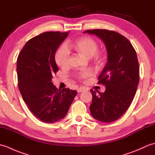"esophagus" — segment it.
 <instances>
[{"instance_id":"esophagus-1","label":"esophagus","mask_w":155,"mask_h":155,"mask_svg":"<svg viewBox=\"0 0 155 155\" xmlns=\"http://www.w3.org/2000/svg\"><path fill=\"white\" fill-rule=\"evenodd\" d=\"M85 91V89L84 88H82V87H80V88H78V89H77V92L78 93H82V92H83V91Z\"/></svg>"}]
</instances>
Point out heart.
<instances>
[{"label":"heart","instance_id":"b5f03b06","mask_svg":"<svg viewBox=\"0 0 155 155\" xmlns=\"http://www.w3.org/2000/svg\"><path fill=\"white\" fill-rule=\"evenodd\" d=\"M72 47L78 53H79L87 58L93 59L94 63L97 65H101L103 62V57L98 52V44L93 38L88 37H82L76 41L72 44ZM71 52L67 46L63 45L58 48L55 54L56 63L61 68L67 67L70 59ZM92 74L90 70L83 71L78 75L79 78H86Z\"/></svg>","mask_w":155,"mask_h":155}]
</instances>
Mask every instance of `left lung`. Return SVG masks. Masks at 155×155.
<instances>
[{
	"instance_id": "1",
	"label": "left lung",
	"mask_w": 155,
	"mask_h": 155,
	"mask_svg": "<svg viewBox=\"0 0 155 155\" xmlns=\"http://www.w3.org/2000/svg\"><path fill=\"white\" fill-rule=\"evenodd\" d=\"M83 33L94 35L103 42L107 62L98 77L104 93L91 90V115L103 123L117 120L132 103L139 82V65L136 51L127 38L114 31L94 29Z\"/></svg>"
}]
</instances>
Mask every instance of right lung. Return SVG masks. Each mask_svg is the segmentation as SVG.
<instances>
[{
    "label": "right lung",
    "mask_w": 155,
    "mask_h": 155,
    "mask_svg": "<svg viewBox=\"0 0 155 155\" xmlns=\"http://www.w3.org/2000/svg\"><path fill=\"white\" fill-rule=\"evenodd\" d=\"M69 32H46L31 38L17 58L18 85L31 113L42 122L55 123L67 115L77 91L60 90L52 83L58 71L54 55Z\"/></svg>",
    "instance_id": "right-lung-1"
}]
</instances>
